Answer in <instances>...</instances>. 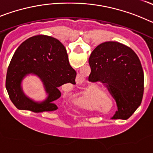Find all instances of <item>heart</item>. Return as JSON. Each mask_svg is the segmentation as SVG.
I'll return each instance as SVG.
<instances>
[{
    "instance_id": "b5f03b06",
    "label": "heart",
    "mask_w": 153,
    "mask_h": 153,
    "mask_svg": "<svg viewBox=\"0 0 153 153\" xmlns=\"http://www.w3.org/2000/svg\"><path fill=\"white\" fill-rule=\"evenodd\" d=\"M104 93H105V92H104Z\"/></svg>"
}]
</instances>
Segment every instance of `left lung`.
<instances>
[{"label": "left lung", "instance_id": "left-lung-1", "mask_svg": "<svg viewBox=\"0 0 153 153\" xmlns=\"http://www.w3.org/2000/svg\"><path fill=\"white\" fill-rule=\"evenodd\" d=\"M89 63L90 80L105 83L117 102L115 116L123 120L131 117L140 106L144 91V74L136 53L118 42H105L93 50Z\"/></svg>", "mask_w": 153, "mask_h": 153}]
</instances>
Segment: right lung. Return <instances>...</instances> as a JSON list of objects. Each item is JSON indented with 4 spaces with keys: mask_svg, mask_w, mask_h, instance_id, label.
Masks as SVG:
<instances>
[{
    "mask_svg": "<svg viewBox=\"0 0 153 153\" xmlns=\"http://www.w3.org/2000/svg\"><path fill=\"white\" fill-rule=\"evenodd\" d=\"M33 74L42 79L48 94L45 101L36 102L24 94L22 79ZM76 72L69 63L67 50L57 39L47 35L31 36L19 46L12 57L6 76V89L18 109L33 113L54 111L65 83L75 84Z\"/></svg>",
    "mask_w": 153,
    "mask_h": 153,
    "instance_id": "1",
    "label": "right lung"
}]
</instances>
